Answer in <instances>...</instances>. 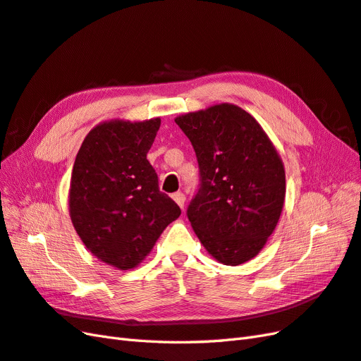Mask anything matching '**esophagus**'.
<instances>
[{"label": "esophagus", "mask_w": 361, "mask_h": 361, "mask_svg": "<svg viewBox=\"0 0 361 361\" xmlns=\"http://www.w3.org/2000/svg\"><path fill=\"white\" fill-rule=\"evenodd\" d=\"M172 198H173L175 202L180 205L181 209H184V202H186V195H184L183 192H177V193L172 195Z\"/></svg>", "instance_id": "obj_1"}]
</instances>
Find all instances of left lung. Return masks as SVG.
<instances>
[{"label": "left lung", "instance_id": "1", "mask_svg": "<svg viewBox=\"0 0 361 361\" xmlns=\"http://www.w3.org/2000/svg\"><path fill=\"white\" fill-rule=\"evenodd\" d=\"M192 142L200 189L188 218L216 260L238 266L262 251L283 212L286 173L260 123L234 104L175 118Z\"/></svg>", "mask_w": 361, "mask_h": 361}]
</instances>
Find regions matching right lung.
I'll use <instances>...</instances> for the list:
<instances>
[{
    "mask_svg": "<svg viewBox=\"0 0 361 361\" xmlns=\"http://www.w3.org/2000/svg\"><path fill=\"white\" fill-rule=\"evenodd\" d=\"M160 118L109 121L89 131L75 157L69 214L97 259L118 269L136 267L181 210L160 192L147 154Z\"/></svg>",
    "mask_w": 361,
    "mask_h": 361,
    "instance_id": "obj_1",
    "label": "right lung"
}]
</instances>
